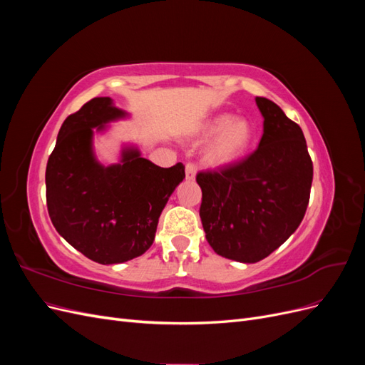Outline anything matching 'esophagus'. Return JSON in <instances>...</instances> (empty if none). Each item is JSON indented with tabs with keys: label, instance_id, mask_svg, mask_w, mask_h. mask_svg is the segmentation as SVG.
I'll list each match as a JSON object with an SVG mask.
<instances>
[{
	"label": "esophagus",
	"instance_id": "esophagus-1",
	"mask_svg": "<svg viewBox=\"0 0 365 365\" xmlns=\"http://www.w3.org/2000/svg\"><path fill=\"white\" fill-rule=\"evenodd\" d=\"M196 176V165L193 163H187L185 164V178L189 181H193Z\"/></svg>",
	"mask_w": 365,
	"mask_h": 365
}]
</instances>
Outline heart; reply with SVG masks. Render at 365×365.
Here are the masks:
<instances>
[{
  "label": "heart",
  "mask_w": 365,
  "mask_h": 365,
  "mask_svg": "<svg viewBox=\"0 0 365 365\" xmlns=\"http://www.w3.org/2000/svg\"><path fill=\"white\" fill-rule=\"evenodd\" d=\"M196 137L200 140L216 137L208 148L207 161L215 165H228L237 161L250 149L254 140V128L247 118L220 114L205 121L197 129Z\"/></svg>",
  "instance_id": "obj_1"
}]
</instances>
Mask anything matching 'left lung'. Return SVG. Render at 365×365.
<instances>
[{
  "instance_id": "8db88e82",
  "label": "left lung",
  "mask_w": 365,
  "mask_h": 365,
  "mask_svg": "<svg viewBox=\"0 0 365 365\" xmlns=\"http://www.w3.org/2000/svg\"><path fill=\"white\" fill-rule=\"evenodd\" d=\"M263 135L251 155L200 172V216L210 247L225 259L256 263L300 225L314 176L302 128L279 105L256 97Z\"/></svg>"
}]
</instances>
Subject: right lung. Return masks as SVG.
Instances as JSON below:
<instances>
[{
  "label": "right lung",
  "instance_id": "obj_1",
  "mask_svg": "<svg viewBox=\"0 0 365 365\" xmlns=\"http://www.w3.org/2000/svg\"><path fill=\"white\" fill-rule=\"evenodd\" d=\"M111 97H96L61 126L47 163V208L58 233L83 256L102 264L123 263L146 252L163 208L184 178L125 148L117 164L103 165L93 150L94 128L125 118Z\"/></svg>",
  "mask_w": 365,
  "mask_h": 365
}]
</instances>
